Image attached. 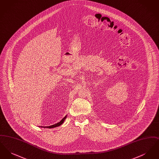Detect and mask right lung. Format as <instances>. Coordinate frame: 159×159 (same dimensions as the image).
Instances as JSON below:
<instances>
[{"mask_svg": "<svg viewBox=\"0 0 159 159\" xmlns=\"http://www.w3.org/2000/svg\"><path fill=\"white\" fill-rule=\"evenodd\" d=\"M66 117H67V116H66L60 122H58V123H56V124H55V125H51V126H43V128H55V127H58V126L61 125L64 123L65 119H66Z\"/></svg>", "mask_w": 159, "mask_h": 159, "instance_id": "obj_1", "label": "right lung"}]
</instances>
